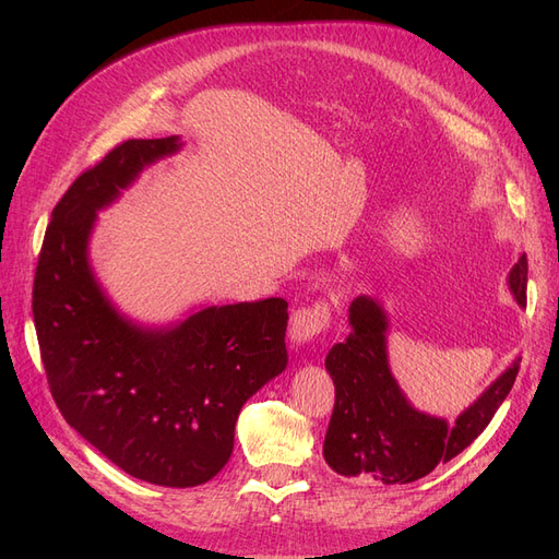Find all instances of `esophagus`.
I'll list each match as a JSON object with an SVG mask.
<instances>
[{"mask_svg":"<svg viewBox=\"0 0 559 559\" xmlns=\"http://www.w3.org/2000/svg\"><path fill=\"white\" fill-rule=\"evenodd\" d=\"M331 321V312L326 302H314L312 308H300L292 314L289 337L294 345H306L324 331Z\"/></svg>","mask_w":559,"mask_h":559,"instance_id":"1","label":"esophagus"}]
</instances>
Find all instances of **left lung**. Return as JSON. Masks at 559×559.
<instances>
[{"label": "left lung", "mask_w": 559, "mask_h": 559, "mask_svg": "<svg viewBox=\"0 0 559 559\" xmlns=\"http://www.w3.org/2000/svg\"><path fill=\"white\" fill-rule=\"evenodd\" d=\"M506 282L518 306H527V257H520ZM347 319V341L326 354L335 405L324 460L341 476H368L384 485L425 478L476 441L515 382L520 359L450 425L445 417L417 411L401 392L389 368V317L382 302L373 296L354 298Z\"/></svg>", "instance_id": "8db88e82"}]
</instances>
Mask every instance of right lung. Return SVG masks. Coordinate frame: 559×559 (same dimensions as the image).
Segmentation results:
<instances>
[{
	"label": "right lung",
	"instance_id": "add662e5",
	"mask_svg": "<svg viewBox=\"0 0 559 559\" xmlns=\"http://www.w3.org/2000/svg\"><path fill=\"white\" fill-rule=\"evenodd\" d=\"M179 134L128 140L60 198L44 235L32 314L50 394L67 425L118 468L163 487H195L226 466L242 405L289 361V302L202 306L167 326L118 310L91 265L97 212Z\"/></svg>",
	"mask_w": 559,
	"mask_h": 559
}]
</instances>
